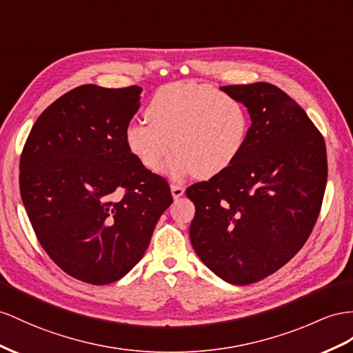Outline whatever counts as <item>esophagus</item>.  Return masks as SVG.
<instances>
[{
  "instance_id": "esophagus-1",
  "label": "esophagus",
  "mask_w": 353,
  "mask_h": 353,
  "mask_svg": "<svg viewBox=\"0 0 353 353\" xmlns=\"http://www.w3.org/2000/svg\"><path fill=\"white\" fill-rule=\"evenodd\" d=\"M171 194H173V198H180L185 194V188L182 185H176V183H171Z\"/></svg>"
}]
</instances>
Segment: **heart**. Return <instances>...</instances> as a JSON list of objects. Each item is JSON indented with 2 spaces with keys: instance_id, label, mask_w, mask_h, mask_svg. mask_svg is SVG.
<instances>
[{
  "instance_id": "b5f03b06",
  "label": "heart",
  "mask_w": 353,
  "mask_h": 353,
  "mask_svg": "<svg viewBox=\"0 0 353 353\" xmlns=\"http://www.w3.org/2000/svg\"><path fill=\"white\" fill-rule=\"evenodd\" d=\"M144 113L149 123L126 125V148L149 171H158L173 149L165 171L174 179L186 173L201 179L223 173L241 155L250 128L239 99L196 82L159 88Z\"/></svg>"
}]
</instances>
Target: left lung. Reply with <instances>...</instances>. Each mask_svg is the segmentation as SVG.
<instances>
[{
	"label": "left lung",
	"mask_w": 353,
	"mask_h": 353,
	"mask_svg": "<svg viewBox=\"0 0 353 353\" xmlns=\"http://www.w3.org/2000/svg\"><path fill=\"white\" fill-rule=\"evenodd\" d=\"M221 89L248 107L252 125L228 170L186 189L195 204L189 237L213 273L249 285L283 267L310 237L327 186V148L300 104L277 86Z\"/></svg>",
	"instance_id": "8db88e82"
}]
</instances>
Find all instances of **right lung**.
I'll use <instances>...</instances> for the list:
<instances>
[{"label":"right lung","instance_id":"obj_1","mask_svg":"<svg viewBox=\"0 0 353 353\" xmlns=\"http://www.w3.org/2000/svg\"><path fill=\"white\" fill-rule=\"evenodd\" d=\"M140 92L134 85L68 90L39 116L21 155V196L35 236L53 263L86 283L128 273L173 203L167 180L126 148Z\"/></svg>","mask_w":353,"mask_h":353}]
</instances>
